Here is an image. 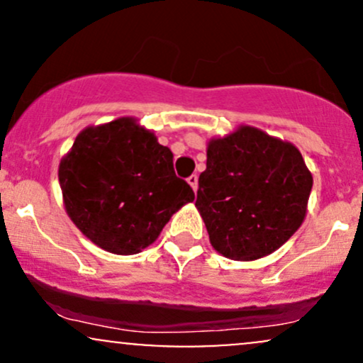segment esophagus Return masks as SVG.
Masks as SVG:
<instances>
[{"mask_svg":"<svg viewBox=\"0 0 363 363\" xmlns=\"http://www.w3.org/2000/svg\"><path fill=\"white\" fill-rule=\"evenodd\" d=\"M187 182H189V186L193 187V191L196 193V191H198V176H196V174H193V176L187 177Z\"/></svg>","mask_w":363,"mask_h":363,"instance_id":"1","label":"esophagus"}]
</instances>
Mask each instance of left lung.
Segmentation results:
<instances>
[{"label":"left lung","instance_id":"left-lung-1","mask_svg":"<svg viewBox=\"0 0 363 363\" xmlns=\"http://www.w3.org/2000/svg\"><path fill=\"white\" fill-rule=\"evenodd\" d=\"M311 189L312 174L295 145L242 124L208 141L196 208L216 252L254 261L298 230Z\"/></svg>","mask_w":363,"mask_h":363}]
</instances>
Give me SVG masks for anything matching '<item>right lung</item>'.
Masks as SVG:
<instances>
[{"mask_svg":"<svg viewBox=\"0 0 363 363\" xmlns=\"http://www.w3.org/2000/svg\"><path fill=\"white\" fill-rule=\"evenodd\" d=\"M172 158L135 118L85 128L57 170L66 213L104 251L141 252L194 199Z\"/></svg>","mask_w":363,"mask_h":363,"instance_id":"obj_1","label":"right lung"}]
</instances>
